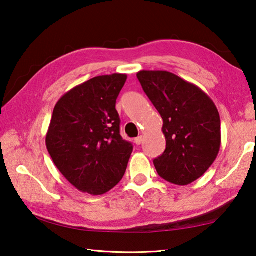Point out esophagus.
Returning <instances> with one entry per match:
<instances>
[{
	"label": "esophagus",
	"mask_w": 256,
	"mask_h": 256,
	"mask_svg": "<svg viewBox=\"0 0 256 256\" xmlns=\"http://www.w3.org/2000/svg\"><path fill=\"white\" fill-rule=\"evenodd\" d=\"M142 142H144V137H142V136H139V137H137V138L134 139V144H137V146L142 144Z\"/></svg>",
	"instance_id": "1"
}]
</instances>
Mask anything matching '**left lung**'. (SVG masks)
Here are the masks:
<instances>
[{
    "label": "left lung",
    "mask_w": 256,
    "mask_h": 256,
    "mask_svg": "<svg viewBox=\"0 0 256 256\" xmlns=\"http://www.w3.org/2000/svg\"><path fill=\"white\" fill-rule=\"evenodd\" d=\"M146 95L164 120V152L154 160L168 182L189 184L206 174L221 146V120L212 99L199 87L164 70L137 74Z\"/></svg>",
    "instance_id": "8db88e82"
}]
</instances>
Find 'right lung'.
Listing matches in <instances>:
<instances>
[{"label":"right lung","instance_id":"1","mask_svg":"<svg viewBox=\"0 0 256 256\" xmlns=\"http://www.w3.org/2000/svg\"><path fill=\"white\" fill-rule=\"evenodd\" d=\"M126 74L94 77L54 108L46 147L60 174L82 192L106 194L126 172L132 144L120 136L116 100Z\"/></svg>","mask_w":256,"mask_h":256}]
</instances>
